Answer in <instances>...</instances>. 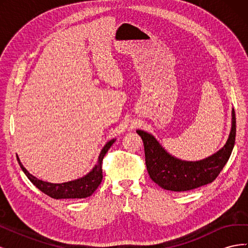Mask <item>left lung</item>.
Wrapping results in <instances>:
<instances>
[{
  "label": "left lung",
  "mask_w": 248,
  "mask_h": 248,
  "mask_svg": "<svg viewBox=\"0 0 248 248\" xmlns=\"http://www.w3.org/2000/svg\"><path fill=\"white\" fill-rule=\"evenodd\" d=\"M137 133L144 141L150 178L163 189L191 190L213 182L227 164L235 145V110H232V127L226 144L216 153L198 161L179 159L170 154L151 133L140 129H138Z\"/></svg>",
  "instance_id": "8db88e82"
}]
</instances>
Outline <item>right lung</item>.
<instances>
[{
    "label": "right lung",
    "mask_w": 248,
    "mask_h": 248,
    "mask_svg": "<svg viewBox=\"0 0 248 248\" xmlns=\"http://www.w3.org/2000/svg\"><path fill=\"white\" fill-rule=\"evenodd\" d=\"M116 139H111L108 140L98 156V160L90 170L87 175L82 176L81 178L72 180V181L64 182V183H50L46 181H42L38 178L34 177L32 174L27 170V169L22 166V163L19 159V157L16 155L17 161L22 171L25 172L28 179L31 181L37 188L41 190L43 193L47 194L48 197L52 199H85L90 196H92L94 191L98 188L99 184L102 180V160L104 155L107 154L108 149L114 144Z\"/></svg>",
    "instance_id": "obj_1"
}]
</instances>
